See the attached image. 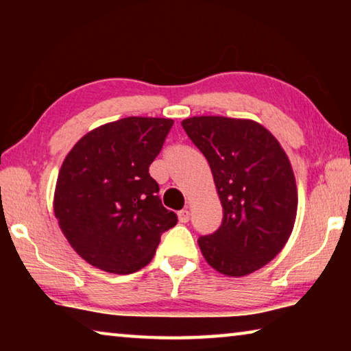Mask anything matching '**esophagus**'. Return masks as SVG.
I'll return each instance as SVG.
<instances>
[{"instance_id":"obj_1","label":"esophagus","mask_w":351,"mask_h":351,"mask_svg":"<svg viewBox=\"0 0 351 351\" xmlns=\"http://www.w3.org/2000/svg\"><path fill=\"white\" fill-rule=\"evenodd\" d=\"M178 218H180L181 223H187L189 219H190V212H189V209H182V210L178 212Z\"/></svg>"}]
</instances>
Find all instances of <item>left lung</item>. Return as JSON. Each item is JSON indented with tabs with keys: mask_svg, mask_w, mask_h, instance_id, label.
Masks as SVG:
<instances>
[{
	"mask_svg": "<svg viewBox=\"0 0 351 351\" xmlns=\"http://www.w3.org/2000/svg\"><path fill=\"white\" fill-rule=\"evenodd\" d=\"M182 128L210 165L223 206L221 226L198 245L226 276L257 271L282 251L297 213V189L278 141L254 121L199 116Z\"/></svg>",
	"mask_w": 351,
	"mask_h": 351,
	"instance_id": "8db88e82",
	"label": "left lung"
}]
</instances>
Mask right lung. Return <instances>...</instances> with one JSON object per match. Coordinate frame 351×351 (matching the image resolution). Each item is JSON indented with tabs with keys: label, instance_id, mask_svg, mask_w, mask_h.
Wrapping results in <instances>:
<instances>
[{
	"label": "right lung",
	"instance_id": "obj_1",
	"mask_svg": "<svg viewBox=\"0 0 351 351\" xmlns=\"http://www.w3.org/2000/svg\"><path fill=\"white\" fill-rule=\"evenodd\" d=\"M173 121L125 117L77 142L58 173L54 212L74 251L112 274L150 263L161 235L178 223L148 167Z\"/></svg>",
	"mask_w": 351,
	"mask_h": 351
}]
</instances>
